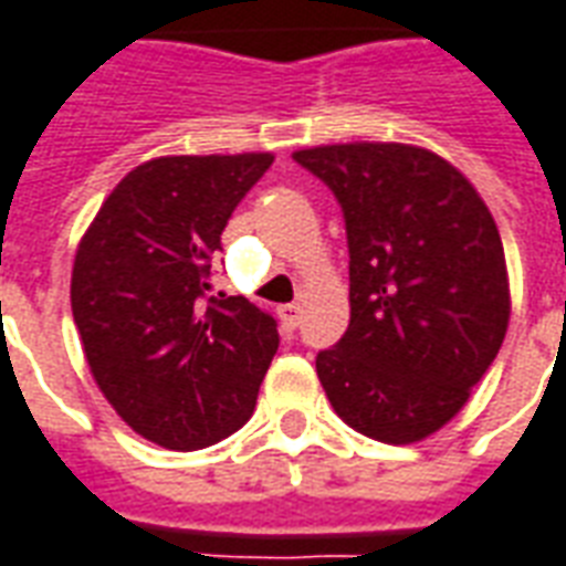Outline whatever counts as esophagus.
<instances>
[{
  "mask_svg": "<svg viewBox=\"0 0 566 566\" xmlns=\"http://www.w3.org/2000/svg\"><path fill=\"white\" fill-rule=\"evenodd\" d=\"M279 317H282V324L287 329H296L300 321H303V305L300 303H287V305H279Z\"/></svg>",
  "mask_w": 566,
  "mask_h": 566,
  "instance_id": "34e87169",
  "label": "esophagus"
}]
</instances>
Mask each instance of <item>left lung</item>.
<instances>
[{"instance_id": "8db88e82", "label": "left lung", "mask_w": 566, "mask_h": 566, "mask_svg": "<svg viewBox=\"0 0 566 566\" xmlns=\"http://www.w3.org/2000/svg\"><path fill=\"white\" fill-rule=\"evenodd\" d=\"M342 203L350 324L317 354L342 420L384 443L429 438L471 399L510 324L492 212L459 167L413 144L296 149Z\"/></svg>"}]
</instances>
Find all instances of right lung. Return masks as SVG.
I'll list each match as a JSON object with an SVG mask.
<instances>
[{"mask_svg": "<svg viewBox=\"0 0 566 566\" xmlns=\"http://www.w3.org/2000/svg\"><path fill=\"white\" fill-rule=\"evenodd\" d=\"M272 153L161 155L113 188L81 237L71 312L104 399L167 450L245 426L279 329L245 296H209V261Z\"/></svg>", "mask_w": 566, "mask_h": 566, "instance_id": "obj_1", "label": "right lung"}]
</instances>
